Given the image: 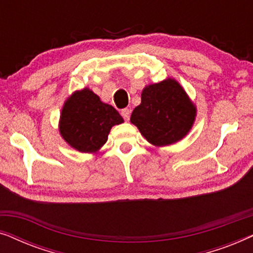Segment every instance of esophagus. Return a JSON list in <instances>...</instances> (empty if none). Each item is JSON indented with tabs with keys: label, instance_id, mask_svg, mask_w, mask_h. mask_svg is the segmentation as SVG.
I'll return each instance as SVG.
<instances>
[{
	"label": "esophagus",
	"instance_id": "obj_1",
	"mask_svg": "<svg viewBox=\"0 0 253 253\" xmlns=\"http://www.w3.org/2000/svg\"><path fill=\"white\" fill-rule=\"evenodd\" d=\"M130 113H131V110L129 108H126V109H122V112H121V115L123 116V119L126 121H129L130 120Z\"/></svg>",
	"mask_w": 253,
	"mask_h": 253
}]
</instances>
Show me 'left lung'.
<instances>
[{
  "instance_id": "1",
  "label": "left lung",
  "mask_w": 253,
  "mask_h": 253,
  "mask_svg": "<svg viewBox=\"0 0 253 253\" xmlns=\"http://www.w3.org/2000/svg\"><path fill=\"white\" fill-rule=\"evenodd\" d=\"M197 107L174 78L146 85L141 102L131 114L130 122L145 139L157 147L182 140L192 129Z\"/></svg>"
}]
</instances>
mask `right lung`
<instances>
[{
	"instance_id": "add662e5",
	"label": "right lung",
	"mask_w": 253,
	"mask_h": 253,
	"mask_svg": "<svg viewBox=\"0 0 253 253\" xmlns=\"http://www.w3.org/2000/svg\"><path fill=\"white\" fill-rule=\"evenodd\" d=\"M123 117L92 89L75 91L65 100L58 122L61 137L82 153H96L108 139L110 129L123 123Z\"/></svg>"
}]
</instances>
